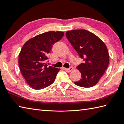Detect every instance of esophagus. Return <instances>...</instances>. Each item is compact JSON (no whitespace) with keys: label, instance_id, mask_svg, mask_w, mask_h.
I'll list each match as a JSON object with an SVG mask.
<instances>
[{"label":"esophagus","instance_id":"34e87169","mask_svg":"<svg viewBox=\"0 0 124 124\" xmlns=\"http://www.w3.org/2000/svg\"><path fill=\"white\" fill-rule=\"evenodd\" d=\"M64 70H66V72H71V71H72L73 70V67H70V68H64Z\"/></svg>","mask_w":124,"mask_h":124}]
</instances>
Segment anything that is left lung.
<instances>
[{
    "label": "left lung",
    "instance_id": "left-lung-1",
    "mask_svg": "<svg viewBox=\"0 0 124 124\" xmlns=\"http://www.w3.org/2000/svg\"><path fill=\"white\" fill-rule=\"evenodd\" d=\"M66 35L84 61L77 67L81 78L74 84L83 87L93 86L104 74L109 62L106 44L97 35L85 29L67 31Z\"/></svg>",
    "mask_w": 124,
    "mask_h": 124
}]
</instances>
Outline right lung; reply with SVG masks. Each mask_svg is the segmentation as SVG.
<instances>
[{
	"mask_svg": "<svg viewBox=\"0 0 124 124\" xmlns=\"http://www.w3.org/2000/svg\"><path fill=\"white\" fill-rule=\"evenodd\" d=\"M63 35L60 31L45 32L28 40L23 46L18 64L23 77L33 89H44L54 81L60 69L48 66L47 54Z\"/></svg>",
	"mask_w": 124,
	"mask_h": 124,
	"instance_id": "obj_1",
	"label": "right lung"
}]
</instances>
